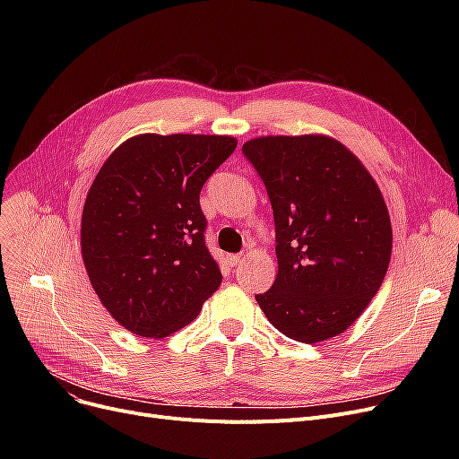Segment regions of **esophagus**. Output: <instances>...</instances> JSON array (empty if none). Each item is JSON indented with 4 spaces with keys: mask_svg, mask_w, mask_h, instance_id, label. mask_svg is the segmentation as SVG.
I'll return each mask as SVG.
<instances>
[{
    "mask_svg": "<svg viewBox=\"0 0 459 459\" xmlns=\"http://www.w3.org/2000/svg\"><path fill=\"white\" fill-rule=\"evenodd\" d=\"M227 260H229L230 266L234 268V266H239V264L244 262V256H242V255H229V256H227Z\"/></svg>",
    "mask_w": 459,
    "mask_h": 459,
    "instance_id": "1",
    "label": "esophagus"
}]
</instances>
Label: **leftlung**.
<instances>
[{
    "instance_id": "1",
    "label": "left lung",
    "mask_w": 459,
    "mask_h": 459,
    "mask_svg": "<svg viewBox=\"0 0 459 459\" xmlns=\"http://www.w3.org/2000/svg\"><path fill=\"white\" fill-rule=\"evenodd\" d=\"M242 152L266 186L277 242V279L255 299L298 342L341 334L389 268L393 229L377 184L325 135L258 137Z\"/></svg>"
}]
</instances>
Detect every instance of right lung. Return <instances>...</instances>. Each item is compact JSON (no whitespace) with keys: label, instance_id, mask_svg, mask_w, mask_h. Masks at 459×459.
Segmentation results:
<instances>
[{"label":"right lung","instance_id":"obj_1","mask_svg":"<svg viewBox=\"0 0 459 459\" xmlns=\"http://www.w3.org/2000/svg\"><path fill=\"white\" fill-rule=\"evenodd\" d=\"M236 144L229 135L143 134L96 175L82 215V255L102 305L134 334L178 331L221 284L199 197Z\"/></svg>","mask_w":459,"mask_h":459}]
</instances>
